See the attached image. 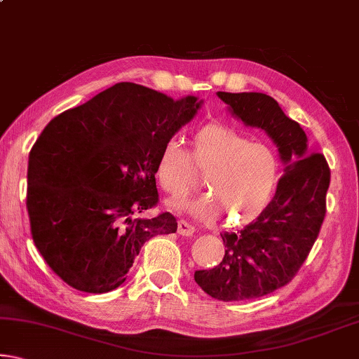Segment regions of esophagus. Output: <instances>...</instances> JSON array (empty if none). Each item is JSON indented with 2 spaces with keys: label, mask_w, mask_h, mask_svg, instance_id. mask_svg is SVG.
<instances>
[{
  "label": "esophagus",
  "mask_w": 359,
  "mask_h": 359,
  "mask_svg": "<svg viewBox=\"0 0 359 359\" xmlns=\"http://www.w3.org/2000/svg\"><path fill=\"white\" fill-rule=\"evenodd\" d=\"M179 226V234L180 236H193L194 233H196V229H194V226H191V224H188L185 220H179L177 223Z\"/></svg>",
  "instance_id": "obj_1"
}]
</instances>
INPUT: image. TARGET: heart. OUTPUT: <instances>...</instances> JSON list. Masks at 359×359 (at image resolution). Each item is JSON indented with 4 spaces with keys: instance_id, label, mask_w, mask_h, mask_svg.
<instances>
[{
    "instance_id": "1",
    "label": "heart",
    "mask_w": 359,
    "mask_h": 359,
    "mask_svg": "<svg viewBox=\"0 0 359 359\" xmlns=\"http://www.w3.org/2000/svg\"><path fill=\"white\" fill-rule=\"evenodd\" d=\"M193 164L205 172L209 194L171 205L203 222L215 220L223 212L231 226L250 223L267 208L280 175V163L269 145L252 142L215 121L193 133L191 158L175 139L163 145L155 168L158 184L172 196H182L196 180Z\"/></svg>"
}]
</instances>
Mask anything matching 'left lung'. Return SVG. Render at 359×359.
Masks as SVG:
<instances>
[{
    "instance_id": "left-lung-1",
    "label": "left lung",
    "mask_w": 359,
    "mask_h": 359,
    "mask_svg": "<svg viewBox=\"0 0 359 359\" xmlns=\"http://www.w3.org/2000/svg\"><path fill=\"white\" fill-rule=\"evenodd\" d=\"M233 117L272 139L283 163L277 191L257 220L222 234V263L194 272V282L218 301L255 299L287 285L317 241L326 214L330 166L311 154L307 136L278 102L264 93L218 92Z\"/></svg>"
}]
</instances>
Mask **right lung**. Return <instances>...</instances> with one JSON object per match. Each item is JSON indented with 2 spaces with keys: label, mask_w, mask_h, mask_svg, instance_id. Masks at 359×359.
I'll list each match as a JSON object with an SVG mask.
<instances>
[{
  "label": "right lung",
  "mask_w": 359,
  "mask_h": 359,
  "mask_svg": "<svg viewBox=\"0 0 359 359\" xmlns=\"http://www.w3.org/2000/svg\"><path fill=\"white\" fill-rule=\"evenodd\" d=\"M203 104L120 82L50 120L28 158L27 209L46 263L69 287L107 293L126 280L141 247L177 231L158 203L156 160Z\"/></svg>",
  "instance_id": "right-lung-1"
}]
</instances>
